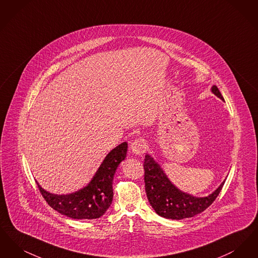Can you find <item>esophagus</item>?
I'll return each mask as SVG.
<instances>
[{"mask_svg": "<svg viewBox=\"0 0 258 258\" xmlns=\"http://www.w3.org/2000/svg\"><path fill=\"white\" fill-rule=\"evenodd\" d=\"M131 149H132V152L136 156H140V155L144 154L147 150L146 140H144L142 138L135 139V141L131 144Z\"/></svg>", "mask_w": 258, "mask_h": 258, "instance_id": "1", "label": "esophagus"}]
</instances>
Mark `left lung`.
<instances>
[{"mask_svg":"<svg viewBox=\"0 0 258 258\" xmlns=\"http://www.w3.org/2000/svg\"><path fill=\"white\" fill-rule=\"evenodd\" d=\"M212 92L223 100L218 87H212ZM143 166L148 200L156 213L165 219L183 220L202 213L216 200L225 182L208 197H196L181 191L172 184L160 164L151 156H145Z\"/></svg>","mask_w":258,"mask_h":258,"instance_id":"left-lung-1","label":"left lung"}]
</instances>
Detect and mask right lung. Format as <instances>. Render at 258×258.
I'll use <instances>...</instances> for the list:
<instances>
[{
	"label": "right lung",
	"mask_w": 258,
	"mask_h": 258,
	"mask_svg": "<svg viewBox=\"0 0 258 258\" xmlns=\"http://www.w3.org/2000/svg\"><path fill=\"white\" fill-rule=\"evenodd\" d=\"M127 143L114 148L98 167V171L85 187L71 195H53L38 183L41 196L51 208L74 220H94L100 218L110 207L113 199L112 183L114 174L126 157Z\"/></svg>",
	"instance_id": "1"
}]
</instances>
